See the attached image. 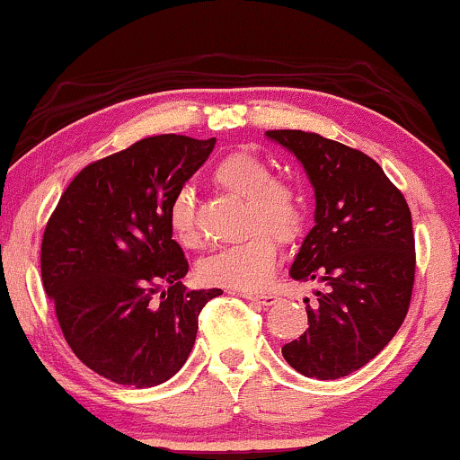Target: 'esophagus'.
<instances>
[{
    "mask_svg": "<svg viewBox=\"0 0 460 460\" xmlns=\"http://www.w3.org/2000/svg\"><path fill=\"white\" fill-rule=\"evenodd\" d=\"M242 297H246V300H252V302H257V304H261V306H272V304H276V300H279V297L274 296V293H240Z\"/></svg>",
    "mask_w": 460,
    "mask_h": 460,
    "instance_id": "obj_1",
    "label": "esophagus"
}]
</instances>
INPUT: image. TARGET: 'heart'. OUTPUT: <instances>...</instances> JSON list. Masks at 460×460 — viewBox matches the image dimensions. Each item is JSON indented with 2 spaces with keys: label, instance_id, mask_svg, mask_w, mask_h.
Listing matches in <instances>:
<instances>
[{
  "label": "heart",
  "instance_id": "heart-1",
  "mask_svg": "<svg viewBox=\"0 0 460 460\" xmlns=\"http://www.w3.org/2000/svg\"><path fill=\"white\" fill-rule=\"evenodd\" d=\"M214 181L246 201V240L220 248L199 263V279L206 285L259 291L270 283L279 265V240L291 242L302 234L304 197L291 181L272 177V169L248 152H234L214 167ZM169 229L181 246L199 244L195 208L186 190L169 203ZM275 234L272 236L271 234Z\"/></svg>",
  "mask_w": 460,
  "mask_h": 460
}]
</instances>
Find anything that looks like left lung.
<instances>
[{
    "label": "left lung",
    "instance_id": "left-lung-1",
    "mask_svg": "<svg viewBox=\"0 0 460 460\" xmlns=\"http://www.w3.org/2000/svg\"><path fill=\"white\" fill-rule=\"evenodd\" d=\"M296 154L314 188V226L291 279L314 283L308 330L283 356L297 373L341 379L362 368L405 321L416 276L411 212L384 169L317 132L268 130Z\"/></svg>",
    "mask_w": 460,
    "mask_h": 460
}]
</instances>
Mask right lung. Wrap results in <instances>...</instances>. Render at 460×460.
I'll return each instance as SVG.
<instances>
[{
	"label": "right lung",
	"instance_id": "obj_1",
	"mask_svg": "<svg viewBox=\"0 0 460 460\" xmlns=\"http://www.w3.org/2000/svg\"><path fill=\"white\" fill-rule=\"evenodd\" d=\"M216 139L158 135L87 164L49 218L40 270L75 356L121 385L152 388L184 367L199 313L220 289L181 285L188 261L169 203ZM161 293V302L153 296Z\"/></svg>",
	"mask_w": 460,
	"mask_h": 460
}]
</instances>
